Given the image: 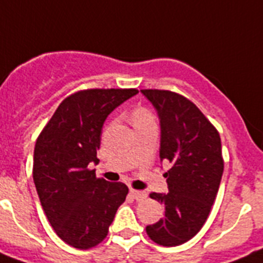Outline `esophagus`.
<instances>
[{
  "mask_svg": "<svg viewBox=\"0 0 263 263\" xmlns=\"http://www.w3.org/2000/svg\"><path fill=\"white\" fill-rule=\"evenodd\" d=\"M129 193H131V196L135 198V200H138V201H141V200H144V198H147V192H144V191H135V189H131V191H129Z\"/></svg>",
  "mask_w": 263,
  "mask_h": 263,
  "instance_id": "34e87169",
  "label": "esophagus"
}]
</instances>
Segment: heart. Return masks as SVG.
<instances>
[{"label": "heart", "instance_id": "1", "mask_svg": "<svg viewBox=\"0 0 263 263\" xmlns=\"http://www.w3.org/2000/svg\"><path fill=\"white\" fill-rule=\"evenodd\" d=\"M131 119L135 127L140 124H145V123L154 122V116H152L151 111H148L145 107H136V108H134V111L131 114Z\"/></svg>", "mask_w": 263, "mask_h": 263}]
</instances>
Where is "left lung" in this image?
Instances as JSON below:
<instances>
[{"instance_id":"1","label":"left lung","mask_w":263,"mask_h":263,"mask_svg":"<svg viewBox=\"0 0 263 263\" xmlns=\"http://www.w3.org/2000/svg\"><path fill=\"white\" fill-rule=\"evenodd\" d=\"M160 120V160H168L164 175L168 193H151L165 214L145 228L151 239L177 246L200 232L211 213L223 172L220 135L191 100L165 90H141Z\"/></svg>"}]
</instances>
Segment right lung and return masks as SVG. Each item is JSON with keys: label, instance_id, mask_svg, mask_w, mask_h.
Masks as SVG:
<instances>
[{"label": "right lung", "instance_id": "add662e5", "mask_svg": "<svg viewBox=\"0 0 263 263\" xmlns=\"http://www.w3.org/2000/svg\"><path fill=\"white\" fill-rule=\"evenodd\" d=\"M136 93L135 88L72 93L36 139V193L52 229L72 248L90 249L103 241L127 197L125 184L98 179L88 165L99 163L97 151L107 116Z\"/></svg>", "mask_w": 263, "mask_h": 263}]
</instances>
